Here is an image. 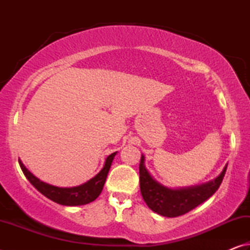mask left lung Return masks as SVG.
Wrapping results in <instances>:
<instances>
[{"label":"left lung","mask_w":250,"mask_h":250,"mask_svg":"<svg viewBox=\"0 0 250 250\" xmlns=\"http://www.w3.org/2000/svg\"><path fill=\"white\" fill-rule=\"evenodd\" d=\"M227 166L214 181L193 186V188L171 189L161 185L152 179L145 167V156H141L139 173H140V191L146 205L159 215L166 217H177L188 213L217 191L225 175Z\"/></svg>","instance_id":"1"}]
</instances>
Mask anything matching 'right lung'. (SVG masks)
<instances>
[{"label":"right lung","instance_id":"1","mask_svg":"<svg viewBox=\"0 0 250 250\" xmlns=\"http://www.w3.org/2000/svg\"><path fill=\"white\" fill-rule=\"evenodd\" d=\"M116 154L117 152L111 153L108 156L107 160H105L103 170H101L95 177H92V179L88 181L87 183L79 186H75V188H57V186L44 183V182L37 179L36 176H34L32 173L24 167V164L21 162V160H19V163L24 173V175L26 176V179L31 182V184L34 188L43 194L44 196L49 198V200H52L55 203H58V204L61 205L77 206L91 203L100 195V193L104 188L105 179H107L110 167H111L112 160L115 158Z\"/></svg>","mask_w":250,"mask_h":250}]
</instances>
